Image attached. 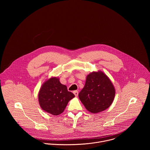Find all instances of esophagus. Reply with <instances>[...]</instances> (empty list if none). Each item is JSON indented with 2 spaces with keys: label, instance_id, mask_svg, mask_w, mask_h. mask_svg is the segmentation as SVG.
Returning <instances> with one entry per match:
<instances>
[{
  "label": "esophagus",
  "instance_id": "obj_1",
  "mask_svg": "<svg viewBox=\"0 0 150 150\" xmlns=\"http://www.w3.org/2000/svg\"><path fill=\"white\" fill-rule=\"evenodd\" d=\"M73 93L74 94V95H75L76 96H77L78 95H79V92H78L77 91H73Z\"/></svg>",
  "mask_w": 150,
  "mask_h": 150
}]
</instances>
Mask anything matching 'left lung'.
<instances>
[{
	"instance_id": "8db88e82",
	"label": "left lung",
	"mask_w": 150,
	"mask_h": 150,
	"mask_svg": "<svg viewBox=\"0 0 150 150\" xmlns=\"http://www.w3.org/2000/svg\"><path fill=\"white\" fill-rule=\"evenodd\" d=\"M115 93L114 87L110 79L99 71L87 76L85 86L79 96L88 111L97 113L110 107L113 102Z\"/></svg>"
}]
</instances>
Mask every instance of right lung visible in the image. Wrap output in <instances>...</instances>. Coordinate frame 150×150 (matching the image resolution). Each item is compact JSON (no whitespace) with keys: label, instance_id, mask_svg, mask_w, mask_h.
Here are the masks:
<instances>
[{"label":"right lung","instance_id":"right-lung-1","mask_svg":"<svg viewBox=\"0 0 150 150\" xmlns=\"http://www.w3.org/2000/svg\"><path fill=\"white\" fill-rule=\"evenodd\" d=\"M68 91L67 86L62 84L59 79L52 77L46 81L39 93L40 107L45 111L54 115L64 112L68 102L74 97Z\"/></svg>","mask_w":150,"mask_h":150}]
</instances>
